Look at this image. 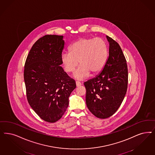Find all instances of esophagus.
I'll return each mask as SVG.
<instances>
[{
	"label": "esophagus",
	"mask_w": 155,
	"mask_h": 155,
	"mask_svg": "<svg viewBox=\"0 0 155 155\" xmlns=\"http://www.w3.org/2000/svg\"><path fill=\"white\" fill-rule=\"evenodd\" d=\"M75 83H76V86H77V87H78V86H80L82 85V84L80 82H79V81H76Z\"/></svg>",
	"instance_id": "esophagus-1"
}]
</instances>
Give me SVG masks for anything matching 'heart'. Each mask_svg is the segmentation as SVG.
<instances>
[{"instance_id":"b5f03b06","label":"heart","mask_w":155,"mask_h":155,"mask_svg":"<svg viewBox=\"0 0 155 155\" xmlns=\"http://www.w3.org/2000/svg\"><path fill=\"white\" fill-rule=\"evenodd\" d=\"M107 58V43L100 38H84L73 43L69 53L61 55V61L68 73H73L78 65L74 77L79 80L86 78L91 73L96 74L101 71Z\"/></svg>"}]
</instances>
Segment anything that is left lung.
Wrapping results in <instances>:
<instances>
[{
	"mask_svg": "<svg viewBox=\"0 0 155 155\" xmlns=\"http://www.w3.org/2000/svg\"><path fill=\"white\" fill-rule=\"evenodd\" d=\"M109 43V57L101 72L84 82L86 103L93 115L109 117L120 107L128 87L127 61L120 45L107 36Z\"/></svg>",
	"mask_w": 155,
	"mask_h": 155,
	"instance_id": "left-lung-1",
	"label": "left lung"
}]
</instances>
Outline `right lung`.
Masks as SVG:
<instances>
[{"instance_id": "obj_1", "label": "right lung", "mask_w": 155, "mask_h": 155, "mask_svg": "<svg viewBox=\"0 0 155 155\" xmlns=\"http://www.w3.org/2000/svg\"><path fill=\"white\" fill-rule=\"evenodd\" d=\"M64 37L46 35L33 45L24 69L27 101L34 112L45 121L55 123L62 117L69 97L76 87L61 66L64 48Z\"/></svg>"}]
</instances>
